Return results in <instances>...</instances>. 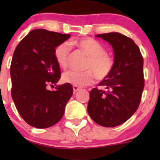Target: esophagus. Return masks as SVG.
Listing matches in <instances>:
<instances>
[{
  "instance_id": "34e87169",
  "label": "esophagus",
  "mask_w": 160,
  "mask_h": 160,
  "mask_svg": "<svg viewBox=\"0 0 160 160\" xmlns=\"http://www.w3.org/2000/svg\"><path fill=\"white\" fill-rule=\"evenodd\" d=\"M72 88H73V91L74 92H77V91H78V90H80V87L75 86V85H73V86H72Z\"/></svg>"
}]
</instances>
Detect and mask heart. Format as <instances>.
I'll list each match as a JSON object with an SVG mask.
<instances>
[{
    "mask_svg": "<svg viewBox=\"0 0 160 160\" xmlns=\"http://www.w3.org/2000/svg\"><path fill=\"white\" fill-rule=\"evenodd\" d=\"M88 56L85 63V71L69 70L62 75L64 83L78 87L90 85L94 82L95 76L100 80L108 78L114 67V59L107 52L105 46L92 38H82L70 42ZM71 47L67 42L58 45L54 50V56L58 66L65 69L68 65Z\"/></svg>",
    "mask_w": 160,
    "mask_h": 160,
    "instance_id": "obj_1",
    "label": "heart"
}]
</instances>
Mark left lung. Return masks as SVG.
<instances>
[{"instance_id": "left-lung-1", "label": "left lung", "mask_w": 160, "mask_h": 160, "mask_svg": "<svg viewBox=\"0 0 160 160\" xmlns=\"http://www.w3.org/2000/svg\"><path fill=\"white\" fill-rule=\"evenodd\" d=\"M97 37L108 42L114 52V67L108 78L90 92L88 111L98 125L115 127L130 118L141 101L145 80L143 57L132 38L118 33L100 34Z\"/></svg>"}]
</instances>
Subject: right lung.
I'll use <instances>...</instances> for the list:
<instances>
[{
    "instance_id": "obj_1",
    "label": "right lung",
    "mask_w": 160,
    "mask_h": 160,
    "mask_svg": "<svg viewBox=\"0 0 160 160\" xmlns=\"http://www.w3.org/2000/svg\"><path fill=\"white\" fill-rule=\"evenodd\" d=\"M70 37L46 29L30 32L16 47L11 63V97L21 117L31 126L46 128L62 118L72 97L70 83L56 85L61 77L54 56L56 46Z\"/></svg>"
}]
</instances>
